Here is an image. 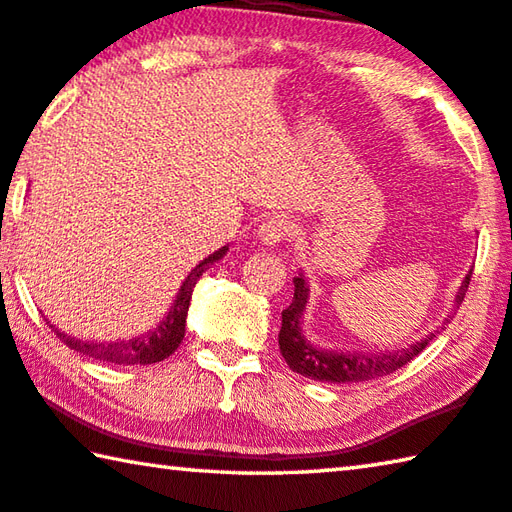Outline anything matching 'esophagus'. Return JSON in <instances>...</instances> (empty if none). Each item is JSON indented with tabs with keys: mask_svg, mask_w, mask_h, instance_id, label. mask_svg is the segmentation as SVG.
I'll return each instance as SVG.
<instances>
[{
	"mask_svg": "<svg viewBox=\"0 0 512 512\" xmlns=\"http://www.w3.org/2000/svg\"><path fill=\"white\" fill-rule=\"evenodd\" d=\"M291 230H293V221L289 219V216L273 214V216H268V219H264L262 225H259L257 237L262 239L266 246H275V244H280L284 237H289Z\"/></svg>",
	"mask_w": 512,
	"mask_h": 512,
	"instance_id": "1",
	"label": "esophagus"
}]
</instances>
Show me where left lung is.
Returning <instances> with one entry per match:
<instances>
[{"mask_svg":"<svg viewBox=\"0 0 512 512\" xmlns=\"http://www.w3.org/2000/svg\"><path fill=\"white\" fill-rule=\"evenodd\" d=\"M472 271L465 275V280L458 289L456 305H461L467 287H470ZM293 300L291 305L282 311V329H280V352L284 361L289 363L293 372H298L302 377H309L314 381H329V384H357V381H368L375 377L391 375L393 370L406 366L413 361L418 354L427 348L436 332L424 336L422 341L409 348H402L397 352H379V354H361V352H334L323 350L311 345L305 334H302V311H305L309 289L305 275L293 277Z\"/></svg>","mask_w":512,"mask_h":512,"instance_id":"obj_1","label":"left lung"}]
</instances>
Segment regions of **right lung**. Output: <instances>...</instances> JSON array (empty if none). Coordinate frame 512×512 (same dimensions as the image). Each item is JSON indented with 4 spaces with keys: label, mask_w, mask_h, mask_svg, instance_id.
Listing matches in <instances>:
<instances>
[{
    "label": "right lung",
    "mask_w": 512,
    "mask_h": 512,
    "mask_svg": "<svg viewBox=\"0 0 512 512\" xmlns=\"http://www.w3.org/2000/svg\"><path fill=\"white\" fill-rule=\"evenodd\" d=\"M228 253V246H223L212 253L210 257H205L201 264H198L192 273L187 275V280L180 287L176 302L171 305V311L162 323L146 332L144 336H137V339H128V341H110V343H97V341H81L76 336H67L65 332H60L54 325V332L60 341H63L67 348H72L76 352L85 354V357L99 359V361H108V363H119V366H146V363H158L162 359H167L169 354L178 350L180 341L185 339V323H187V309H189V300H192V291L196 287V282L201 280V275L210 268V264L219 262V259Z\"/></svg>",
    "instance_id": "add662e5"
}]
</instances>
